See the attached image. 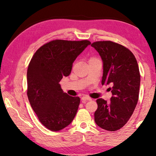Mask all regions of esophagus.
Returning <instances> with one entry per match:
<instances>
[{
	"label": "esophagus",
	"instance_id": "34e87169",
	"mask_svg": "<svg viewBox=\"0 0 156 156\" xmlns=\"http://www.w3.org/2000/svg\"><path fill=\"white\" fill-rule=\"evenodd\" d=\"M91 99L88 97H82V102L83 104H85L87 101H91Z\"/></svg>",
	"mask_w": 156,
	"mask_h": 156
}]
</instances>
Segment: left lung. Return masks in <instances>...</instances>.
<instances>
[{
  "label": "left lung",
  "instance_id": "left-lung-1",
  "mask_svg": "<svg viewBox=\"0 0 156 156\" xmlns=\"http://www.w3.org/2000/svg\"><path fill=\"white\" fill-rule=\"evenodd\" d=\"M104 63L101 84L112 85L110 102L98 99L94 113L97 124L115 131L128 122L138 103L140 76L135 56L126 47L112 41H97L91 44Z\"/></svg>",
  "mask_w": 156,
  "mask_h": 156
}]
</instances>
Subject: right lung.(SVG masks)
Here are the masks:
<instances>
[{"label": "right lung", "mask_w": 156, "mask_h": 156, "mask_svg": "<svg viewBox=\"0 0 156 156\" xmlns=\"http://www.w3.org/2000/svg\"><path fill=\"white\" fill-rule=\"evenodd\" d=\"M90 44L87 40H52L40 47L30 62L27 97L40 123L50 131H61L76 116L80 97L63 92L59 82L69 75L74 61Z\"/></svg>", "instance_id": "add662e5"}]
</instances>
